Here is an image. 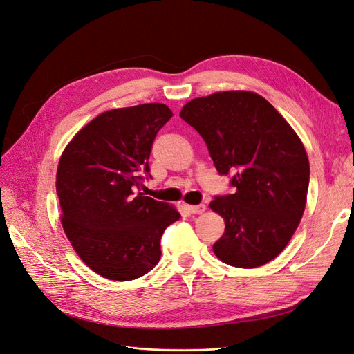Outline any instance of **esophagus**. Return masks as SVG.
I'll return each instance as SVG.
<instances>
[{"instance_id":"34e87169","label":"esophagus","mask_w":354,"mask_h":354,"mask_svg":"<svg viewBox=\"0 0 354 354\" xmlns=\"http://www.w3.org/2000/svg\"><path fill=\"white\" fill-rule=\"evenodd\" d=\"M187 211L190 214H202L203 211H205V205H187Z\"/></svg>"}]
</instances>
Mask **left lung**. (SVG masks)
Listing matches in <instances>:
<instances>
[{"mask_svg": "<svg viewBox=\"0 0 354 354\" xmlns=\"http://www.w3.org/2000/svg\"><path fill=\"white\" fill-rule=\"evenodd\" d=\"M180 118L201 134L233 194L209 203L226 221L212 250L229 266L272 261L291 241L306 208V149L282 115L251 91H223L183 106Z\"/></svg>", "mask_w": 354, "mask_h": 354, "instance_id": "obj_1", "label": "left lung"}]
</instances>
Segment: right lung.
<instances>
[{
    "label": "right lung",
    "mask_w": 354,
    "mask_h": 354,
    "mask_svg": "<svg viewBox=\"0 0 354 354\" xmlns=\"http://www.w3.org/2000/svg\"><path fill=\"white\" fill-rule=\"evenodd\" d=\"M173 112L146 103L103 112L73 137L56 177L62 224L73 250L93 272L133 281L160 259V238L180 218L165 202L143 196L152 178L149 156Z\"/></svg>",
    "instance_id": "add662e5"
}]
</instances>
